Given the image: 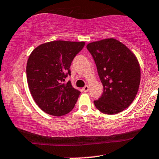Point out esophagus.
<instances>
[{
  "label": "esophagus",
  "instance_id": "obj_1",
  "mask_svg": "<svg viewBox=\"0 0 159 159\" xmlns=\"http://www.w3.org/2000/svg\"><path fill=\"white\" fill-rule=\"evenodd\" d=\"M82 90H83L84 92V93H87V92L89 91V86H88V85H86L85 87H84L83 89H82Z\"/></svg>",
  "mask_w": 159,
  "mask_h": 159
}]
</instances>
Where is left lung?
<instances>
[{
    "label": "left lung",
    "instance_id": "1",
    "mask_svg": "<svg viewBox=\"0 0 159 159\" xmlns=\"http://www.w3.org/2000/svg\"><path fill=\"white\" fill-rule=\"evenodd\" d=\"M94 59L104 91L95 107L104 114L114 115L132 104L140 84L141 70L135 55L114 38L87 45Z\"/></svg>",
    "mask_w": 159,
    "mask_h": 159
}]
</instances>
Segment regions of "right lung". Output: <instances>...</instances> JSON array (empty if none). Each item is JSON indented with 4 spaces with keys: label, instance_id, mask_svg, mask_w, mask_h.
Masks as SVG:
<instances>
[{
    "label": "right lung",
    "instance_id": "add662e5",
    "mask_svg": "<svg viewBox=\"0 0 159 159\" xmlns=\"http://www.w3.org/2000/svg\"><path fill=\"white\" fill-rule=\"evenodd\" d=\"M84 42L55 41L34 49L26 64L29 89L37 105L54 116L67 114L73 109L81 92L65 78L71 75L70 67Z\"/></svg>",
    "mask_w": 159,
    "mask_h": 159
}]
</instances>
